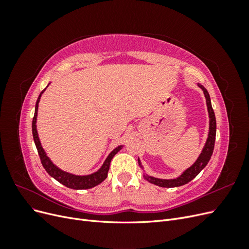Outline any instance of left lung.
I'll list each match as a JSON object with an SVG mask.
<instances>
[{
    "label": "left lung",
    "instance_id": "obj_1",
    "mask_svg": "<svg viewBox=\"0 0 249 249\" xmlns=\"http://www.w3.org/2000/svg\"><path fill=\"white\" fill-rule=\"evenodd\" d=\"M199 88L203 91V94H205L206 97V102H207V107H208V112H209V134H208V138L206 141V144L203 146L201 153L199 157L197 158V160L193 163V165L189 168H187L182 175L178 177L177 178H170V179H164V178H158L150 177L147 175H143V178H144L147 182L152 183L154 185H157L159 187H164V188H173V187H179L183 186L187 183H189L190 180H192L195 177H196L198 173L207 166L208 162L211 159V156L213 154L214 150V144H215V137H216V118H215V113L212 108V104H211V99L208 90L203 87L202 85L198 84ZM138 164L139 166L142 168V165L140 160L138 159ZM143 169V168H142Z\"/></svg>",
    "mask_w": 249,
    "mask_h": 249
}]
</instances>
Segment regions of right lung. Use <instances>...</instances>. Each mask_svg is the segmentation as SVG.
Instances as JSON below:
<instances>
[{
    "mask_svg": "<svg viewBox=\"0 0 249 249\" xmlns=\"http://www.w3.org/2000/svg\"><path fill=\"white\" fill-rule=\"evenodd\" d=\"M49 85H50V83H49ZM47 87L44 88L42 91L40 92L38 99H37V101H36L35 113H34V117H33V122H32L33 139H34V142H35L37 152H38V155L40 157L42 166L52 178H54L56 180H58L59 183H61L62 185L66 186L67 188H71V189L83 190V189H90V188L95 187L99 184H101L103 180L106 179V178L108 176V171H109L111 160L113 159V157H114L119 152V150L123 148L124 145H119L116 148L113 149L112 152L109 154V156L107 157V159L105 160V162L103 163L102 167L97 171L91 173V175L76 176V175H72V173L66 172L62 169H60L59 167H57L56 165L53 163L50 158L48 157L46 150L42 148L41 142H40L39 137H38V133H37V126H36L37 112H38V104H39V101H40V97H41L42 93L46 91Z\"/></svg>",
    "mask_w": 249,
    "mask_h": 249,
    "instance_id": "add662e5",
    "label": "right lung"
}]
</instances>
